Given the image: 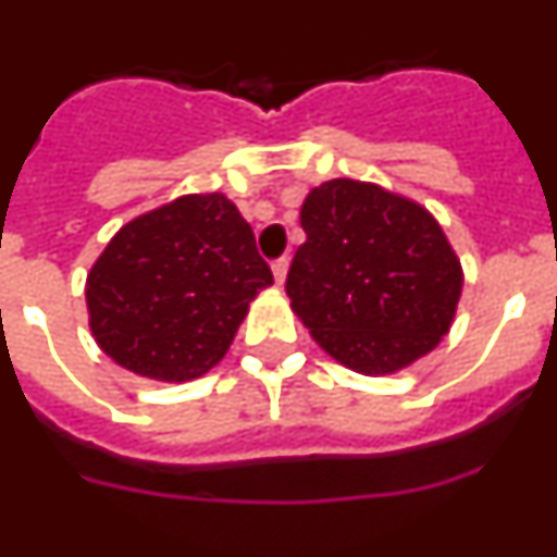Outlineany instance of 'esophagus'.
Returning <instances> with one entry per match:
<instances>
[{
  "instance_id": "obj_1",
  "label": "esophagus",
  "mask_w": 557,
  "mask_h": 557,
  "mask_svg": "<svg viewBox=\"0 0 557 557\" xmlns=\"http://www.w3.org/2000/svg\"><path fill=\"white\" fill-rule=\"evenodd\" d=\"M287 268H289V259H287V256H282V259H275V262H273L275 282L284 284V278H287Z\"/></svg>"
}]
</instances>
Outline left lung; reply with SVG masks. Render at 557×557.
Wrapping results in <instances>:
<instances>
[{
    "label": "left lung",
    "instance_id": "1",
    "mask_svg": "<svg viewBox=\"0 0 557 557\" xmlns=\"http://www.w3.org/2000/svg\"><path fill=\"white\" fill-rule=\"evenodd\" d=\"M307 243L287 273L293 312L351 371L396 373L451 326L462 270L430 211L382 186L334 178L301 206Z\"/></svg>",
    "mask_w": 557,
    "mask_h": 557
}]
</instances>
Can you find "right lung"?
<instances>
[{
    "label": "right lung",
    "instance_id": "right-lung-1",
    "mask_svg": "<svg viewBox=\"0 0 557 557\" xmlns=\"http://www.w3.org/2000/svg\"><path fill=\"white\" fill-rule=\"evenodd\" d=\"M270 284L236 206L220 191L186 195L106 245L86 282L88 323L116 366L189 382L225 357L248 304Z\"/></svg>",
    "mask_w": 557,
    "mask_h": 557
}]
</instances>
